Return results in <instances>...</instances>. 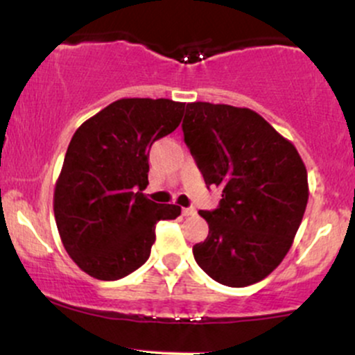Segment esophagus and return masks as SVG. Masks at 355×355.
Here are the masks:
<instances>
[{
  "instance_id": "1",
  "label": "esophagus",
  "mask_w": 355,
  "mask_h": 355,
  "mask_svg": "<svg viewBox=\"0 0 355 355\" xmlns=\"http://www.w3.org/2000/svg\"><path fill=\"white\" fill-rule=\"evenodd\" d=\"M182 216H184V217L196 216V209H190V207H187V209H182Z\"/></svg>"
}]
</instances>
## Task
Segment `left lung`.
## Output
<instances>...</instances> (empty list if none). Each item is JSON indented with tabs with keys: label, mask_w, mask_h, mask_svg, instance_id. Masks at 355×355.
Segmentation results:
<instances>
[{
	"label": "left lung",
	"mask_w": 355,
	"mask_h": 355,
	"mask_svg": "<svg viewBox=\"0 0 355 355\" xmlns=\"http://www.w3.org/2000/svg\"><path fill=\"white\" fill-rule=\"evenodd\" d=\"M185 145L207 187H219L214 210H198L209 236L193 258L212 279L258 283L290 251L309 202L306 168L297 148L248 107L187 104Z\"/></svg>",
	"instance_id": "left-lung-1"
}]
</instances>
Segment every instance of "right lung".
Wrapping results in <instances>:
<instances>
[{
  "label": "right lung",
  "mask_w": 355,
  "mask_h": 355,
  "mask_svg": "<svg viewBox=\"0 0 355 355\" xmlns=\"http://www.w3.org/2000/svg\"><path fill=\"white\" fill-rule=\"evenodd\" d=\"M184 103L119 99L79 126L70 139L53 193L62 244L89 276L114 282L150 258L158 220L180 207L157 204L148 185L150 148L178 128Z\"/></svg>",
  "instance_id": "1"
}]
</instances>
